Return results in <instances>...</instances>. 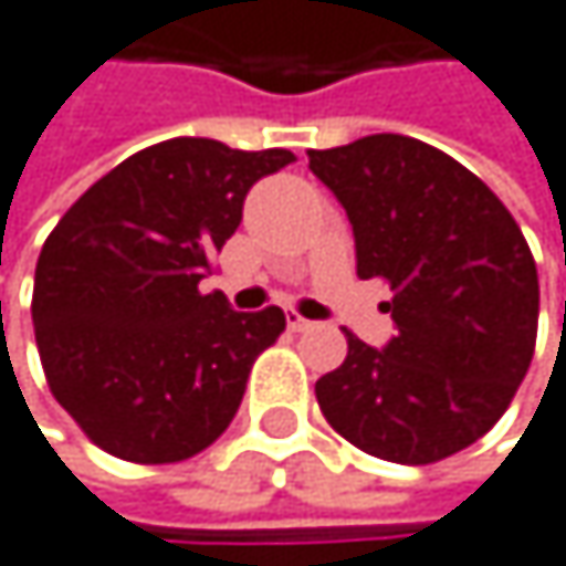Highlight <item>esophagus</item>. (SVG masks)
Returning <instances> with one entry per match:
<instances>
[{"label":"esophagus","instance_id":"obj_1","mask_svg":"<svg viewBox=\"0 0 566 566\" xmlns=\"http://www.w3.org/2000/svg\"><path fill=\"white\" fill-rule=\"evenodd\" d=\"M286 327H290L293 334H303V331H314L317 324H314V321H306V317H300L296 310H286Z\"/></svg>","mask_w":566,"mask_h":566}]
</instances>
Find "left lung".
<instances>
[{
	"label": "left lung",
	"mask_w": 566,
	"mask_h": 566,
	"mask_svg": "<svg viewBox=\"0 0 566 566\" xmlns=\"http://www.w3.org/2000/svg\"><path fill=\"white\" fill-rule=\"evenodd\" d=\"M306 155L354 226L357 276L388 283L398 327L385 350L347 331L317 405L367 455L449 459L503 418L533 360V252L490 185L426 140L371 134Z\"/></svg>",
	"instance_id": "left-lung-1"
}]
</instances>
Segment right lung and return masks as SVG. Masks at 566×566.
I'll return each mask as SVG.
<instances>
[{
	"mask_svg": "<svg viewBox=\"0 0 566 566\" xmlns=\"http://www.w3.org/2000/svg\"><path fill=\"white\" fill-rule=\"evenodd\" d=\"M290 161L286 148L171 137L94 181L43 242L33 327L46 385L104 452L181 462L229 429L286 317L239 314L199 283L239 229L245 191Z\"/></svg>",
	"mask_w": 566,
	"mask_h": 566,
	"instance_id": "obj_1",
	"label": "right lung"
}]
</instances>
